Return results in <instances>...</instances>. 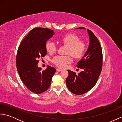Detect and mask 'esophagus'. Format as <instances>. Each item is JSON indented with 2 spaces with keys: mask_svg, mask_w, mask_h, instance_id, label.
Here are the masks:
<instances>
[{
  "mask_svg": "<svg viewBox=\"0 0 122 122\" xmlns=\"http://www.w3.org/2000/svg\"><path fill=\"white\" fill-rule=\"evenodd\" d=\"M56 71L58 72H60L62 71V69H56Z\"/></svg>",
  "mask_w": 122,
  "mask_h": 122,
  "instance_id": "34e87169",
  "label": "esophagus"
}]
</instances>
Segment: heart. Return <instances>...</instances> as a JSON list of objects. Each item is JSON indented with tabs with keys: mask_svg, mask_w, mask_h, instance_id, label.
Instances as JSON below:
<instances>
[{
	"mask_svg": "<svg viewBox=\"0 0 122 122\" xmlns=\"http://www.w3.org/2000/svg\"><path fill=\"white\" fill-rule=\"evenodd\" d=\"M64 45L68 46L67 53L70 54L74 58H80L83 54L86 44L83 41L80 40L79 37L73 33H69L65 35L61 40ZM46 49L49 52H54L56 50V44L52 41H49L46 44ZM71 62L70 56H57L54 57L53 62L60 68H64L67 64Z\"/></svg>",
	"mask_w": 122,
	"mask_h": 122,
	"instance_id": "b5f03b06",
	"label": "heart"
}]
</instances>
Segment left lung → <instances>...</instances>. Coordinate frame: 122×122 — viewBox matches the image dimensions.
Here are the masks:
<instances>
[{
    "label": "left lung",
    "instance_id": "1",
    "mask_svg": "<svg viewBox=\"0 0 122 122\" xmlns=\"http://www.w3.org/2000/svg\"><path fill=\"white\" fill-rule=\"evenodd\" d=\"M87 31L90 39L89 47L76 66L83 71L76 75L75 72L68 70L69 76L66 79L69 90L76 95L83 94L91 90L97 82L102 69L103 54L99 41L91 31L87 29Z\"/></svg>",
    "mask_w": 122,
    "mask_h": 122
}]
</instances>
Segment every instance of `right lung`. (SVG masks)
<instances>
[{
  "instance_id": "right-lung-1",
  "label": "right lung",
  "mask_w": 122,
  "mask_h": 122,
  "mask_svg": "<svg viewBox=\"0 0 122 122\" xmlns=\"http://www.w3.org/2000/svg\"><path fill=\"white\" fill-rule=\"evenodd\" d=\"M54 35L53 30L35 28L22 40L18 49L16 64L21 81L36 94H40L50 87L56 69L48 66L45 70L39 68L38 59L46 54V43Z\"/></svg>"
}]
</instances>
